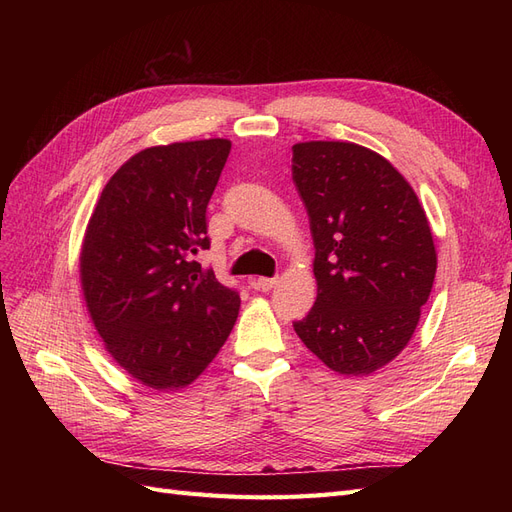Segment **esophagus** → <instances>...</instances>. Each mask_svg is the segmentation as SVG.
Segmentation results:
<instances>
[{"instance_id":"1","label":"esophagus","mask_w":512,"mask_h":512,"mask_svg":"<svg viewBox=\"0 0 512 512\" xmlns=\"http://www.w3.org/2000/svg\"><path fill=\"white\" fill-rule=\"evenodd\" d=\"M277 284V280L275 277H258V280L254 282V286L258 288V290H262V292H267V290H271L273 286Z\"/></svg>"}]
</instances>
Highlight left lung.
I'll use <instances>...</instances> for the list:
<instances>
[{
    "mask_svg": "<svg viewBox=\"0 0 512 512\" xmlns=\"http://www.w3.org/2000/svg\"><path fill=\"white\" fill-rule=\"evenodd\" d=\"M292 181L318 284L292 327L329 369L367 376L408 346L431 294L438 254L425 209L389 160L348 141L294 145Z\"/></svg>",
    "mask_w": 512,
    "mask_h": 512,
    "instance_id": "1",
    "label": "left lung"
}]
</instances>
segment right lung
<instances>
[{
	"label": "right lung",
	"instance_id": "1",
	"mask_svg": "<svg viewBox=\"0 0 512 512\" xmlns=\"http://www.w3.org/2000/svg\"><path fill=\"white\" fill-rule=\"evenodd\" d=\"M226 138L147 147L108 179L91 213L79 271L104 348L156 391L192 384L239 316V294L194 256L207 250V205Z\"/></svg>",
	"mask_w": 512,
	"mask_h": 512
}]
</instances>
